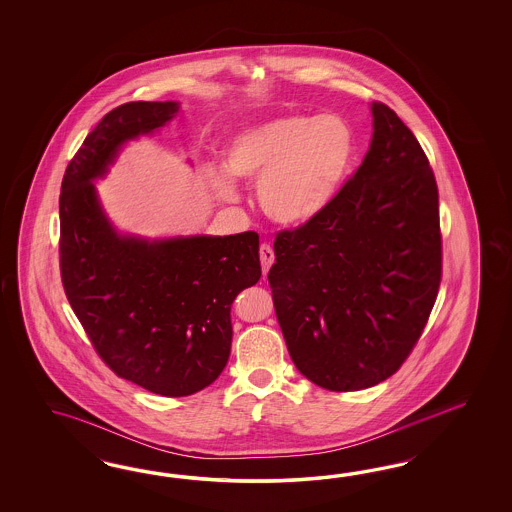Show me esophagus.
Here are the masks:
<instances>
[{
	"label": "esophagus",
	"mask_w": 512,
	"mask_h": 512,
	"mask_svg": "<svg viewBox=\"0 0 512 512\" xmlns=\"http://www.w3.org/2000/svg\"><path fill=\"white\" fill-rule=\"evenodd\" d=\"M259 255H261V266H263V274L266 276L268 274V270H270V266L274 264V249L270 248L268 244H263L261 249H259Z\"/></svg>",
	"instance_id": "1"
}]
</instances>
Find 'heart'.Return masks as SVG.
I'll return each mask as SVG.
<instances>
[{"label":"heart","mask_w":512,"mask_h":512,"mask_svg":"<svg viewBox=\"0 0 512 512\" xmlns=\"http://www.w3.org/2000/svg\"><path fill=\"white\" fill-rule=\"evenodd\" d=\"M353 152V133L338 116L289 114L234 133L223 167L234 180L257 182L259 204L272 221L298 227L317 219L338 197ZM228 177L214 171L210 184L219 199L236 201L238 191Z\"/></svg>","instance_id":"heart-1"}]
</instances>
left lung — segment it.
I'll return each mask as SVG.
<instances>
[{"label": "left lung", "instance_id": "left-lung-1", "mask_svg": "<svg viewBox=\"0 0 512 512\" xmlns=\"http://www.w3.org/2000/svg\"><path fill=\"white\" fill-rule=\"evenodd\" d=\"M370 150L325 212L274 242L268 272L298 372L334 392L398 372L441 281L439 195L428 157L398 114L372 103Z\"/></svg>", "mask_w": 512, "mask_h": 512}]
</instances>
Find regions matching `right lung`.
Listing matches in <instances>:
<instances>
[{
  "label": "right lung",
  "instance_id": "1",
  "mask_svg": "<svg viewBox=\"0 0 512 512\" xmlns=\"http://www.w3.org/2000/svg\"><path fill=\"white\" fill-rule=\"evenodd\" d=\"M176 101L110 110L67 165L60 195L63 289L97 355L112 372L161 396H189L227 366L231 306L261 278L259 234L142 238L122 234L99 201L129 140L178 114Z\"/></svg>",
  "mask_w": 512,
  "mask_h": 512
}]
</instances>
